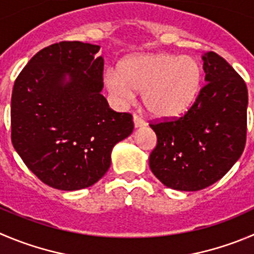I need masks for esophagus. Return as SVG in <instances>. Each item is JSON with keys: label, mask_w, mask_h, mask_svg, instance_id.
I'll return each instance as SVG.
<instances>
[{"label": "esophagus", "mask_w": 254, "mask_h": 254, "mask_svg": "<svg viewBox=\"0 0 254 254\" xmlns=\"http://www.w3.org/2000/svg\"><path fill=\"white\" fill-rule=\"evenodd\" d=\"M133 125H134V128H141V127H143V126L146 125V122H144L139 116L133 115Z\"/></svg>", "instance_id": "esophagus-1"}]
</instances>
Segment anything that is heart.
Listing matches in <instances>:
<instances>
[{"label":"heart","mask_w":254,"mask_h":254,"mask_svg":"<svg viewBox=\"0 0 254 254\" xmlns=\"http://www.w3.org/2000/svg\"><path fill=\"white\" fill-rule=\"evenodd\" d=\"M106 84L123 102L134 92L152 116L172 120L187 113L197 101L202 87V67L190 56L172 53L133 55L118 64V72L106 73Z\"/></svg>","instance_id":"heart-1"}]
</instances>
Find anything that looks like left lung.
<instances>
[{
	"label": "left lung",
	"mask_w": 254,
	"mask_h": 254,
	"mask_svg": "<svg viewBox=\"0 0 254 254\" xmlns=\"http://www.w3.org/2000/svg\"><path fill=\"white\" fill-rule=\"evenodd\" d=\"M206 86L185 116L151 123L157 146L152 173L168 188L199 190L221 180L246 146L248 91L242 77L214 52L202 56Z\"/></svg>",
	"instance_id": "left-lung-1"
}]
</instances>
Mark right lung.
I'll list each match as a JSON object with an SVG mask.
<instances>
[{
  "label": "right lung",
  "mask_w": 254,
  "mask_h": 254,
  "mask_svg": "<svg viewBox=\"0 0 254 254\" xmlns=\"http://www.w3.org/2000/svg\"><path fill=\"white\" fill-rule=\"evenodd\" d=\"M100 46L64 41L45 47L14 81L11 139L28 170L56 190L95 185L111 166L116 143L133 131L129 113L101 95Z\"/></svg>",
  "instance_id": "add662e5"
}]
</instances>
